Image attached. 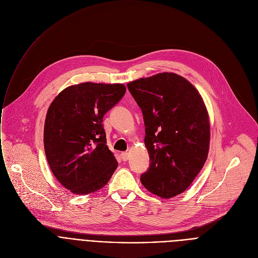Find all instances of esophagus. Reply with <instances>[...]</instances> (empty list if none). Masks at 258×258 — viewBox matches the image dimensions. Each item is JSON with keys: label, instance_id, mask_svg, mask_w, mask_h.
Returning a JSON list of instances; mask_svg holds the SVG:
<instances>
[{"label": "esophagus", "instance_id": "1", "mask_svg": "<svg viewBox=\"0 0 258 258\" xmlns=\"http://www.w3.org/2000/svg\"><path fill=\"white\" fill-rule=\"evenodd\" d=\"M128 157H130L128 152H122V153H120V158H121L122 161H126V160L128 159Z\"/></svg>", "mask_w": 258, "mask_h": 258}]
</instances>
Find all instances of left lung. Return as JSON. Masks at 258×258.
Masks as SVG:
<instances>
[{
    "label": "left lung",
    "mask_w": 258,
    "mask_h": 258,
    "mask_svg": "<svg viewBox=\"0 0 258 258\" xmlns=\"http://www.w3.org/2000/svg\"><path fill=\"white\" fill-rule=\"evenodd\" d=\"M143 113L150 165L141 175L151 193L170 198L185 191L203 167L210 125L198 91L175 73H158L127 84Z\"/></svg>",
    "instance_id": "left-lung-1"
}]
</instances>
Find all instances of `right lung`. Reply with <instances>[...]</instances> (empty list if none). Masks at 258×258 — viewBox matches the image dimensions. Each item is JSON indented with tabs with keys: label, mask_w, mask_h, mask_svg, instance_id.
I'll use <instances>...</instances> for the list:
<instances>
[{
	"label": "right lung",
	"mask_w": 258,
	"mask_h": 258,
	"mask_svg": "<svg viewBox=\"0 0 258 258\" xmlns=\"http://www.w3.org/2000/svg\"><path fill=\"white\" fill-rule=\"evenodd\" d=\"M125 91L121 84L84 83L66 88L50 105L44 128L47 160L58 181L73 194L100 190L116 169L102 122Z\"/></svg>",
	"instance_id": "right-lung-1"
}]
</instances>
